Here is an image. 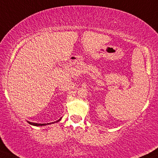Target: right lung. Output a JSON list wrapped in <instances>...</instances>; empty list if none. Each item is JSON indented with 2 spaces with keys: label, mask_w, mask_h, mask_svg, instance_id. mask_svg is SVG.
Listing matches in <instances>:
<instances>
[{
  "label": "right lung",
  "mask_w": 158,
  "mask_h": 158,
  "mask_svg": "<svg viewBox=\"0 0 158 158\" xmlns=\"http://www.w3.org/2000/svg\"><path fill=\"white\" fill-rule=\"evenodd\" d=\"M61 119V118H60ZM60 119H59V120L56 121V122H54V123H57V122H59L60 120ZM27 123H28L30 125H34V126H44V125H49V124L51 123H45V124H40V123H31V122L27 121Z\"/></svg>",
  "instance_id": "1"
}]
</instances>
